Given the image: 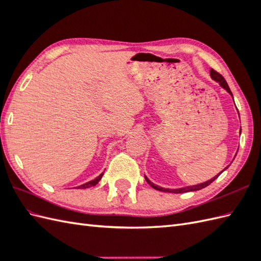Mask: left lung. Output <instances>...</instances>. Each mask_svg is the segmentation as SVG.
Listing matches in <instances>:
<instances>
[{"instance_id":"8db88e82","label":"left lung","mask_w":261,"mask_h":261,"mask_svg":"<svg viewBox=\"0 0 261 261\" xmlns=\"http://www.w3.org/2000/svg\"><path fill=\"white\" fill-rule=\"evenodd\" d=\"M210 76H211V78L213 81H216L217 83H219V85L222 87L223 89H225L228 93L231 94L232 96V98H233V94H232V91H231V89H230V87H228V85H227V83H226V81L224 80V77L221 75V74H219L218 72H216L215 69H210ZM241 130L242 129H240V134H241ZM228 167H226L223 171H225L226 169H227ZM222 171V172H223ZM222 172H220L219 174H217L215 177H212L211 179H209V180H207V181H203V183H200V184H196V185H192V186H185V187H181V188H174V189H171V188H163V187H161V186H159V185H155V184H153L151 180H150L146 175H145V178H146V180L148 181V183L150 184V186L151 187H153L154 189H156V191H160V192H165V193H174V194H179V193H187V192H195V191H199V189H202V188H204V187H207L208 185H210L213 180H215L216 178H218V176L221 174V173Z\"/></svg>"}]
</instances>
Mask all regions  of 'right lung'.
I'll return each mask as SVG.
<instances>
[{"instance_id":"right-lung-1","label":"right lung","mask_w":261,"mask_h":261,"mask_svg":"<svg viewBox=\"0 0 261 261\" xmlns=\"http://www.w3.org/2000/svg\"><path fill=\"white\" fill-rule=\"evenodd\" d=\"M102 176H103V173H101V174L98 177L94 178V179H92L90 181H87V183H85V184H83L81 186H78L76 188H83L84 189V188H88V187H91V186H96L99 183V180L102 178Z\"/></svg>"}]
</instances>
